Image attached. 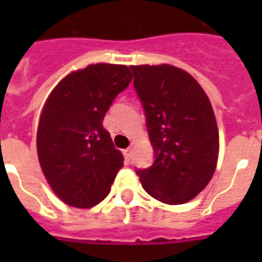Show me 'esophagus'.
<instances>
[{
	"label": "esophagus",
	"mask_w": 262,
	"mask_h": 262,
	"mask_svg": "<svg viewBox=\"0 0 262 262\" xmlns=\"http://www.w3.org/2000/svg\"><path fill=\"white\" fill-rule=\"evenodd\" d=\"M123 156H125V159H126V160H130L132 148H126V149H123Z\"/></svg>",
	"instance_id": "1"
}]
</instances>
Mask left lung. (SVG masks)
<instances>
[{"label": "left lung", "instance_id": "obj_1", "mask_svg": "<svg viewBox=\"0 0 262 262\" xmlns=\"http://www.w3.org/2000/svg\"><path fill=\"white\" fill-rule=\"evenodd\" d=\"M155 160L136 170L144 190L164 204L194 199L211 181L219 132L211 102L187 72L171 65L130 67Z\"/></svg>", "mask_w": 262, "mask_h": 262}]
</instances>
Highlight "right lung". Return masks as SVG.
Instances as JSON below:
<instances>
[{"instance_id":"right-lung-1","label":"right lung","mask_w":262,"mask_h":262,"mask_svg":"<svg viewBox=\"0 0 262 262\" xmlns=\"http://www.w3.org/2000/svg\"><path fill=\"white\" fill-rule=\"evenodd\" d=\"M130 81L125 65L96 63L63 77L47 99L36 135L39 163L68 205L91 208L110 193L123 156L103 118Z\"/></svg>"}]
</instances>
